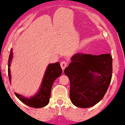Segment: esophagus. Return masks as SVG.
Instances as JSON below:
<instances>
[{"label": "esophagus", "mask_w": 125, "mask_h": 125, "mask_svg": "<svg viewBox=\"0 0 125 125\" xmlns=\"http://www.w3.org/2000/svg\"><path fill=\"white\" fill-rule=\"evenodd\" d=\"M67 66V63L66 61H62L61 63V68L63 70H64V69L66 67V66Z\"/></svg>", "instance_id": "esophagus-1"}]
</instances>
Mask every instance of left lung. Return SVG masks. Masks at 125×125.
<instances>
[{
	"instance_id": "left-lung-1",
	"label": "left lung",
	"mask_w": 125,
	"mask_h": 125,
	"mask_svg": "<svg viewBox=\"0 0 125 125\" xmlns=\"http://www.w3.org/2000/svg\"><path fill=\"white\" fill-rule=\"evenodd\" d=\"M64 72L70 80L73 104L79 108L91 107L103 98L110 84L112 58L109 53H76Z\"/></svg>"
}]
</instances>
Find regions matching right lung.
I'll list each match as a JSON object with an SVG mask.
<instances>
[{
    "label": "right lung",
    "instance_id": "right-lung-1",
    "mask_svg": "<svg viewBox=\"0 0 125 125\" xmlns=\"http://www.w3.org/2000/svg\"><path fill=\"white\" fill-rule=\"evenodd\" d=\"M13 56V49H11L8 62V74L10 82H11L10 67ZM62 73V70L59 63L56 62L55 63L49 64L43 76L40 89L35 95L30 98L25 97L16 93H14L15 95L22 103L30 107L35 108L44 107L47 105L49 102L51 89L54 81L61 76Z\"/></svg>",
    "mask_w": 125,
    "mask_h": 125
}]
</instances>
